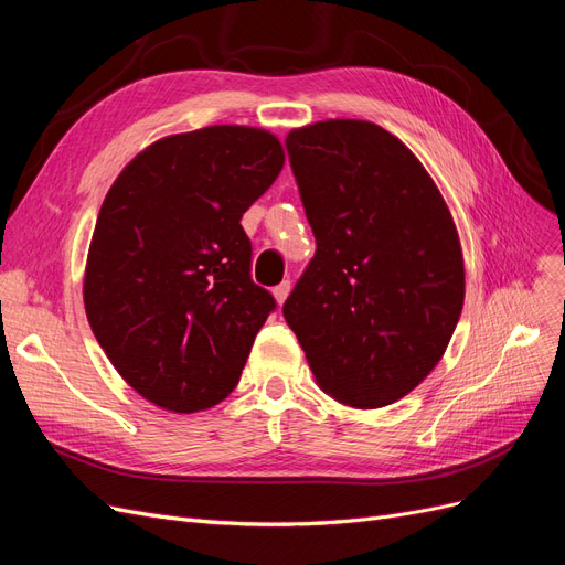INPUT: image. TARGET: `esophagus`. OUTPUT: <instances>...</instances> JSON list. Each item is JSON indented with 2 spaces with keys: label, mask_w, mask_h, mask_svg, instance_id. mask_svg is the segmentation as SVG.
Returning a JSON list of instances; mask_svg holds the SVG:
<instances>
[{
  "label": "esophagus",
  "mask_w": 565,
  "mask_h": 565,
  "mask_svg": "<svg viewBox=\"0 0 565 565\" xmlns=\"http://www.w3.org/2000/svg\"><path fill=\"white\" fill-rule=\"evenodd\" d=\"M287 295H289V280H282L280 285L273 287V297H276V301H278V303H285Z\"/></svg>",
  "instance_id": "obj_1"
}]
</instances>
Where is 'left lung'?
<instances>
[{"mask_svg":"<svg viewBox=\"0 0 565 565\" xmlns=\"http://www.w3.org/2000/svg\"><path fill=\"white\" fill-rule=\"evenodd\" d=\"M316 254L282 313L318 386L372 409L407 396L448 349L465 259L434 179L365 119H328L285 139Z\"/></svg>","mask_w":565,"mask_h":565,"instance_id":"8db88e82","label":"left lung"}]
</instances>
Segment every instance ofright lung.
I'll use <instances>...</instances> for the list:
<instances>
[{
  "label": "right lung",
  "mask_w": 565,
  "mask_h": 565,
  "mask_svg": "<svg viewBox=\"0 0 565 565\" xmlns=\"http://www.w3.org/2000/svg\"><path fill=\"white\" fill-rule=\"evenodd\" d=\"M266 129L214 125L139 152L100 204L84 270L92 332L122 380L172 413L224 401L276 299L254 285L243 214L278 179Z\"/></svg>",
  "instance_id": "1"
}]
</instances>
